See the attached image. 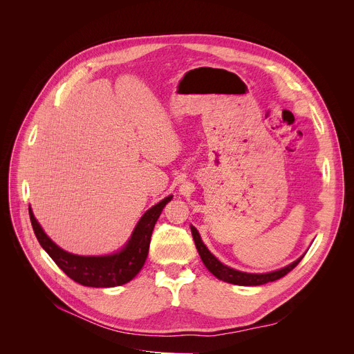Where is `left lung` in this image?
Segmentation results:
<instances>
[{"mask_svg":"<svg viewBox=\"0 0 354 354\" xmlns=\"http://www.w3.org/2000/svg\"><path fill=\"white\" fill-rule=\"evenodd\" d=\"M190 230H192V235H193L198 255H200L201 261H203L205 266L207 268V270L210 273H213L217 279H220L225 283L236 284V286H261V284H266L269 281L279 280L283 276H286L288 272H291L306 255L304 254L302 257H299L297 261H294L292 263H290V265H287V266H284L279 270H273V272H269V273H246V272H241V270L232 269V268L221 263L209 250V248L205 245V242L201 241L198 231L193 225H190Z\"/></svg>","mask_w":354,"mask_h":354,"instance_id":"1","label":"left lung"}]
</instances>
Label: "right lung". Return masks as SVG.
Here are the masks:
<instances>
[{"label": "right lung", "instance_id": "right-lung-1", "mask_svg": "<svg viewBox=\"0 0 354 354\" xmlns=\"http://www.w3.org/2000/svg\"><path fill=\"white\" fill-rule=\"evenodd\" d=\"M172 197L174 196L169 194L160 203L147 210L138 220L124 246L111 255L82 257L70 254L47 236L41 225L35 218L30 207L29 217L39 243L70 279L86 287L106 288L129 283L141 270L148 255L154 225L161 216L162 209L168 205V201L172 200Z\"/></svg>", "mask_w": 354, "mask_h": 354}]
</instances>
